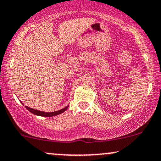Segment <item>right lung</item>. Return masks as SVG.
<instances>
[{"instance_id":"add662e5","label":"right lung","mask_w":161,"mask_h":161,"mask_svg":"<svg viewBox=\"0 0 161 161\" xmlns=\"http://www.w3.org/2000/svg\"><path fill=\"white\" fill-rule=\"evenodd\" d=\"M67 108H68V106H66V108H63L60 110H57V111L47 113V112H43V111H40V110H35V109H32L31 108H29V107L25 106V108H26L29 111H30L31 113H32L33 114H35V115H38V116H47V117H51V116H56V115H58V114H62V113H64V111H65L66 109H67Z\"/></svg>"}]
</instances>
